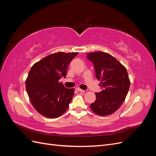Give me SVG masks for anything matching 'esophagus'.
I'll return each instance as SVG.
<instances>
[{
	"instance_id": "obj_1",
	"label": "esophagus",
	"mask_w": 156,
	"mask_h": 156,
	"mask_svg": "<svg viewBox=\"0 0 156 156\" xmlns=\"http://www.w3.org/2000/svg\"><path fill=\"white\" fill-rule=\"evenodd\" d=\"M76 90H77L78 92H84V90H83L79 88H76Z\"/></svg>"
}]
</instances>
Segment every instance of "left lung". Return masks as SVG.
I'll return each mask as SVG.
<instances>
[{
  "label": "left lung",
  "mask_w": 156,
  "mask_h": 156,
  "mask_svg": "<svg viewBox=\"0 0 156 156\" xmlns=\"http://www.w3.org/2000/svg\"><path fill=\"white\" fill-rule=\"evenodd\" d=\"M87 58L94 64L102 89L96 93V101L90 108L98 115H111L122 105L129 90L130 81L126 68L112 55L102 51L87 53Z\"/></svg>",
  "instance_id": "obj_1"
}]
</instances>
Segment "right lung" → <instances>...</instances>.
<instances>
[{"label":"right lung","mask_w":156,"mask_h":156,"mask_svg":"<svg viewBox=\"0 0 156 156\" xmlns=\"http://www.w3.org/2000/svg\"><path fill=\"white\" fill-rule=\"evenodd\" d=\"M77 54H51L34 64L29 71L26 90L32 105L41 115L55 119L68 109L74 89L65 88L59 79L66 76L68 65Z\"/></svg>","instance_id":"1"}]
</instances>
